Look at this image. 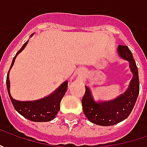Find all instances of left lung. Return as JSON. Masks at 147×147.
<instances>
[{"label":"left lung","instance_id":"1","mask_svg":"<svg viewBox=\"0 0 147 147\" xmlns=\"http://www.w3.org/2000/svg\"><path fill=\"white\" fill-rule=\"evenodd\" d=\"M118 53L122 59L129 62L133 79L123 94L110 101H96L88 87L82 100L83 113L90 122L100 126H110L127 119L131 114L139 94L138 69L133 54L127 46L119 45Z\"/></svg>","mask_w":147,"mask_h":147}]
</instances>
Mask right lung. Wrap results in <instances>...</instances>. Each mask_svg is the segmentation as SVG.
I'll use <instances>...</instances> for the list:
<instances>
[{
  "label": "right lung",
  "instance_id": "1",
  "mask_svg": "<svg viewBox=\"0 0 147 147\" xmlns=\"http://www.w3.org/2000/svg\"><path fill=\"white\" fill-rule=\"evenodd\" d=\"M31 36H32V34ZM28 42H26L20 51L16 53L13 59L12 64L10 65L9 70L14 63L17 55L20 53ZM9 70L6 78V87L9 98L14 105V109L24 118L33 122H48L52 120L57 113L59 112L60 101L64 97L66 91L68 90V82H65L53 93L43 99H40L33 101H20L14 99L9 92Z\"/></svg>",
  "mask_w": 147,
  "mask_h": 147
}]
</instances>
